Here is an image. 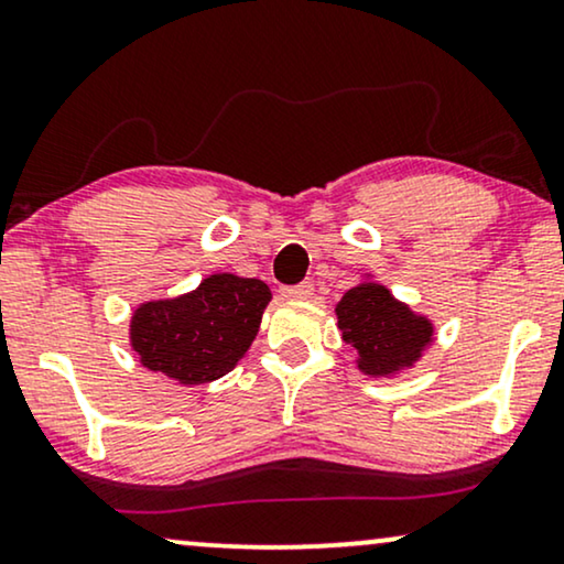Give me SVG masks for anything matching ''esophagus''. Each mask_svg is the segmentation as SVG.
I'll return each mask as SVG.
<instances>
[{
  "label": "esophagus",
  "instance_id": "obj_1",
  "mask_svg": "<svg viewBox=\"0 0 564 564\" xmlns=\"http://www.w3.org/2000/svg\"><path fill=\"white\" fill-rule=\"evenodd\" d=\"M313 295V284L311 282H300L295 288H282V297L288 300H308Z\"/></svg>",
  "mask_w": 564,
  "mask_h": 564
}]
</instances>
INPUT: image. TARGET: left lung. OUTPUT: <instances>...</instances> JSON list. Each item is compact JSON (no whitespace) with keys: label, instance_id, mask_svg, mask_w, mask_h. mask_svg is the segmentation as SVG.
<instances>
[{"label":"left lung","instance_id":"1","mask_svg":"<svg viewBox=\"0 0 564 564\" xmlns=\"http://www.w3.org/2000/svg\"><path fill=\"white\" fill-rule=\"evenodd\" d=\"M341 339L357 352V368L370 378H389L412 368L433 341L430 318L378 282H360L336 303Z\"/></svg>","mask_w":564,"mask_h":564}]
</instances>
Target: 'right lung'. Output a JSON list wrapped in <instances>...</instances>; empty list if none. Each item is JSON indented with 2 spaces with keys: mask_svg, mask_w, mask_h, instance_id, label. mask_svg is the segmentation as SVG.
<instances>
[{
  "mask_svg": "<svg viewBox=\"0 0 564 564\" xmlns=\"http://www.w3.org/2000/svg\"><path fill=\"white\" fill-rule=\"evenodd\" d=\"M272 292L261 280L209 274L186 295L150 300L131 316L129 341L148 370L202 386L248 352Z\"/></svg>",
  "mask_w": 564,
  "mask_h": 564,
  "instance_id": "add662e5",
  "label": "right lung"
}]
</instances>
